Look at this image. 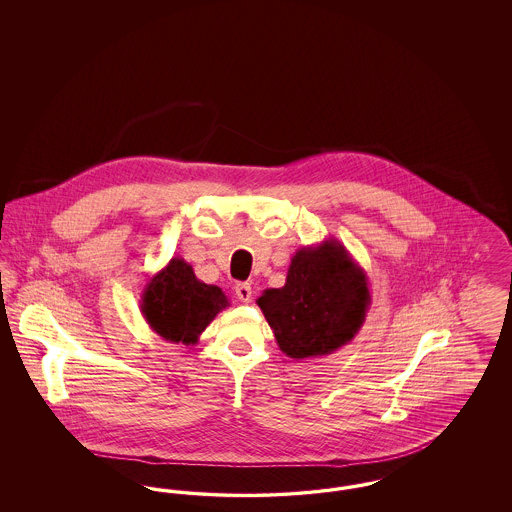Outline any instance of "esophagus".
<instances>
[{
	"label": "esophagus",
	"instance_id": "1",
	"mask_svg": "<svg viewBox=\"0 0 512 512\" xmlns=\"http://www.w3.org/2000/svg\"><path fill=\"white\" fill-rule=\"evenodd\" d=\"M236 295H238V299H242L244 303H249V301H251V295H253L251 284H249V282H240V284H236Z\"/></svg>",
	"mask_w": 512,
	"mask_h": 512
}]
</instances>
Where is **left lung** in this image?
<instances>
[{"label": "left lung", "instance_id": "left-lung-1", "mask_svg": "<svg viewBox=\"0 0 512 512\" xmlns=\"http://www.w3.org/2000/svg\"><path fill=\"white\" fill-rule=\"evenodd\" d=\"M290 359L332 355L357 336L370 307L368 278L338 240L295 251L286 284L257 299Z\"/></svg>", "mask_w": 512, "mask_h": 512}]
</instances>
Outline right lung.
<instances>
[{
  "instance_id": "right-lung-1",
  "label": "right lung",
  "mask_w": 512,
  "mask_h": 512,
  "mask_svg": "<svg viewBox=\"0 0 512 512\" xmlns=\"http://www.w3.org/2000/svg\"><path fill=\"white\" fill-rule=\"evenodd\" d=\"M226 307L230 303L219 286L201 282L192 265L180 257H172L147 282L140 301L149 328L163 340L184 345H195Z\"/></svg>"
}]
</instances>
